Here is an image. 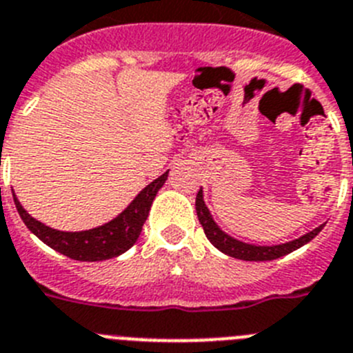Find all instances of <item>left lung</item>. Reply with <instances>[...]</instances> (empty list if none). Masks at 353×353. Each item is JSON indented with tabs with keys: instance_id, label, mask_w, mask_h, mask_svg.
Listing matches in <instances>:
<instances>
[{
	"instance_id": "1",
	"label": "left lung",
	"mask_w": 353,
	"mask_h": 353,
	"mask_svg": "<svg viewBox=\"0 0 353 353\" xmlns=\"http://www.w3.org/2000/svg\"><path fill=\"white\" fill-rule=\"evenodd\" d=\"M195 209L196 216H199V221L202 225L205 232V237L211 241V244L214 248H218L221 253L228 256H234V259L239 260H248V262H265V260H276L279 256H285L288 253L299 250L301 246L310 243L313 237H316L320 234L325 225H320V227L313 228L311 232L301 236L299 239L288 241V243L283 244H274V246H256V244H248L243 243V241H237L234 237H230L228 234H225L216 221L212 220L211 212H209L208 205L204 202V195H202V188L199 190L195 199Z\"/></svg>"
}]
</instances>
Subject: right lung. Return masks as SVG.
Instances as JSON below:
<instances>
[{"label": "right lung", "instance_id": "obj_1", "mask_svg": "<svg viewBox=\"0 0 353 353\" xmlns=\"http://www.w3.org/2000/svg\"><path fill=\"white\" fill-rule=\"evenodd\" d=\"M167 177H169V170L161 174L153 183H149L132 200V204L121 214H117L114 220H110L109 223L82 232H61L47 227L42 221L34 220L33 216L22 208L15 193L14 202L24 225L47 246L59 252L61 255L81 260V262H100V260L119 256L137 243L142 225L148 220L151 204H153L158 190L163 186Z\"/></svg>", "mask_w": 353, "mask_h": 353}]
</instances>
